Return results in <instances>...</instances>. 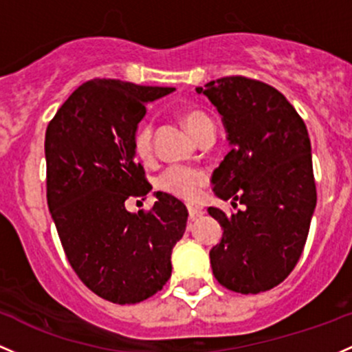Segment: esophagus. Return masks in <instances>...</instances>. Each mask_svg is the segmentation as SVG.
Segmentation results:
<instances>
[{
	"mask_svg": "<svg viewBox=\"0 0 352 352\" xmlns=\"http://www.w3.org/2000/svg\"><path fill=\"white\" fill-rule=\"evenodd\" d=\"M187 210H188V217H190V220H194L197 217H200V215H204V207L197 206V204H188Z\"/></svg>",
	"mask_w": 352,
	"mask_h": 352,
	"instance_id": "1",
	"label": "esophagus"
}]
</instances>
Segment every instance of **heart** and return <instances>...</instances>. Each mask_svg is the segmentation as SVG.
I'll list each match as a JSON object with an SVG mask.
<instances>
[{"label": "heart", "mask_w": 352, "mask_h": 352, "mask_svg": "<svg viewBox=\"0 0 352 352\" xmlns=\"http://www.w3.org/2000/svg\"><path fill=\"white\" fill-rule=\"evenodd\" d=\"M208 122L207 115L202 111L190 110L184 115V125L195 137L200 126ZM133 152L140 160H148L152 157V126L148 123H140L132 137ZM204 173L197 168L184 167V165H172L160 173L157 185L162 192L175 195L179 199L192 200L199 195L200 187L204 184Z\"/></svg>", "instance_id": "obj_1"}]
</instances>
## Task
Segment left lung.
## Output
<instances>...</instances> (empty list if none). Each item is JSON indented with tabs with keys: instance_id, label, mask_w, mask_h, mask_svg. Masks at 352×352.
<instances>
[{
	"instance_id": "left-lung-1",
	"label": "left lung",
	"mask_w": 352,
	"mask_h": 352,
	"mask_svg": "<svg viewBox=\"0 0 352 352\" xmlns=\"http://www.w3.org/2000/svg\"><path fill=\"white\" fill-rule=\"evenodd\" d=\"M195 91L217 108L230 145L212 173L214 194L245 206L232 215L208 207L223 230L212 272L229 291H269L296 267L318 202L306 123L280 91L245 76Z\"/></svg>"
}]
</instances>
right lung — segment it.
<instances>
[{
    "mask_svg": "<svg viewBox=\"0 0 352 352\" xmlns=\"http://www.w3.org/2000/svg\"><path fill=\"white\" fill-rule=\"evenodd\" d=\"M173 88L90 80L76 88L45 135L46 199L76 276L96 296L137 304L162 291L187 207L155 192L152 210L129 212L126 199L152 190L135 162L132 137L145 105Z\"/></svg>",
    "mask_w": 352,
    "mask_h": 352,
    "instance_id": "add662e5",
    "label": "right lung"
}]
</instances>
